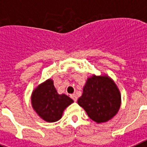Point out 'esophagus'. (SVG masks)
I'll return each instance as SVG.
<instances>
[{
    "label": "esophagus",
    "mask_w": 147,
    "mask_h": 147,
    "mask_svg": "<svg viewBox=\"0 0 147 147\" xmlns=\"http://www.w3.org/2000/svg\"><path fill=\"white\" fill-rule=\"evenodd\" d=\"M71 98H72V99L74 100V101L75 102H76V101H77V96H76V94L71 95Z\"/></svg>",
    "instance_id": "1"
}]
</instances>
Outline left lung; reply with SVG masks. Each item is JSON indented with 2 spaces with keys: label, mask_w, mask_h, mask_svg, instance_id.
<instances>
[{
  "label": "left lung",
  "mask_w": 147,
  "mask_h": 147,
  "mask_svg": "<svg viewBox=\"0 0 147 147\" xmlns=\"http://www.w3.org/2000/svg\"><path fill=\"white\" fill-rule=\"evenodd\" d=\"M78 104L92 120L104 123L113 118L121 107V93L113 80L107 76L88 78Z\"/></svg>",
  "instance_id": "1"
}]
</instances>
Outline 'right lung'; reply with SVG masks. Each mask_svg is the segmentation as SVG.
<instances>
[{"mask_svg":"<svg viewBox=\"0 0 147 147\" xmlns=\"http://www.w3.org/2000/svg\"><path fill=\"white\" fill-rule=\"evenodd\" d=\"M74 102L65 94L57 93L52 80H46L34 90L32 105L35 112L47 122H55L62 118L63 111Z\"/></svg>","mask_w":147,"mask_h":147,"instance_id":"1","label":"right lung"}]
</instances>
